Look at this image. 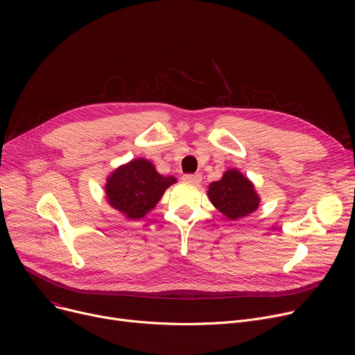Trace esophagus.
<instances>
[{"mask_svg":"<svg viewBox=\"0 0 355 355\" xmlns=\"http://www.w3.org/2000/svg\"><path fill=\"white\" fill-rule=\"evenodd\" d=\"M201 175L200 174H185L182 175V180L187 181V182H191V184H198L201 181Z\"/></svg>","mask_w":355,"mask_h":355,"instance_id":"34e87169","label":"esophagus"}]
</instances>
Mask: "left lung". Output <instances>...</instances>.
<instances>
[{
	"mask_svg": "<svg viewBox=\"0 0 355 355\" xmlns=\"http://www.w3.org/2000/svg\"><path fill=\"white\" fill-rule=\"evenodd\" d=\"M207 196L213 206L230 220L252 214L260 204L254 184L236 168H230L218 181H213L209 185Z\"/></svg>",
	"mask_w": 355,
	"mask_h": 355,
	"instance_id": "left-lung-1",
	"label": "left lung"
}]
</instances>
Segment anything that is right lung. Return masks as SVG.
<instances>
[{"label":"right lung","mask_w":355,"mask_h":355,"mask_svg":"<svg viewBox=\"0 0 355 355\" xmlns=\"http://www.w3.org/2000/svg\"><path fill=\"white\" fill-rule=\"evenodd\" d=\"M177 178L161 175L155 165L145 158H135L112 171L105 182L107 204L128 220L145 217Z\"/></svg>","instance_id":"right-lung-1"}]
</instances>
